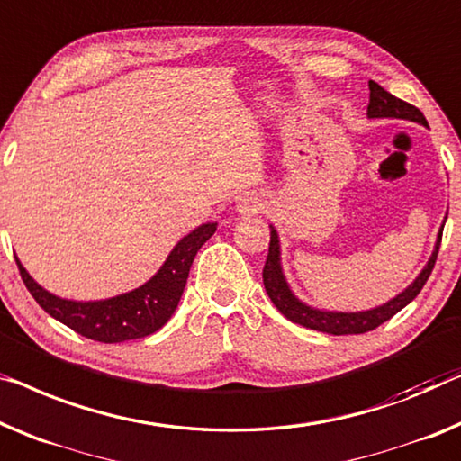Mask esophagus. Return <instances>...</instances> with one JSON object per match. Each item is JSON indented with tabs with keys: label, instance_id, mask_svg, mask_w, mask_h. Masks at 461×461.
Listing matches in <instances>:
<instances>
[{
	"label": "esophagus",
	"instance_id": "obj_1",
	"mask_svg": "<svg viewBox=\"0 0 461 461\" xmlns=\"http://www.w3.org/2000/svg\"><path fill=\"white\" fill-rule=\"evenodd\" d=\"M265 204H267V201L263 196L250 192V194H244L242 198H238L236 209H238L240 215H257V212L265 209Z\"/></svg>",
	"mask_w": 461,
	"mask_h": 461
}]
</instances>
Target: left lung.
<instances>
[{
    "label": "left lung",
    "instance_id": "left-lung-1",
    "mask_svg": "<svg viewBox=\"0 0 461 461\" xmlns=\"http://www.w3.org/2000/svg\"><path fill=\"white\" fill-rule=\"evenodd\" d=\"M368 88H370V101H368L366 115L370 120L393 118V120H408V122L422 123V126H429L427 118H424L422 112L418 107L393 97V95L384 91L383 86L376 85L375 80L368 82ZM445 221H447V217L443 219L441 230H438V233H437L435 250H432L429 263L424 265V269L418 273V277L411 281L406 290H403L402 294H397L395 298H391L389 302H384V304H381V306L368 308V311H358V312L322 311V308L308 306L306 302H302L296 294L292 292L290 284H287V279L284 275V267H281L279 233L273 228V225H269L271 242H269V254H267V263L263 269L265 290H267V294H269V298L275 304V308H277V311L284 314L285 319H290L292 322H298V325L306 327V329H314V331L331 333V335H354V333L373 331V329L383 325L384 321H389L393 314L400 312L402 308H406L410 302L414 300L418 294H420L424 284H427V279L430 277L432 267H435L438 246H441Z\"/></svg>",
    "mask_w": 461,
    "mask_h": 461
}]
</instances>
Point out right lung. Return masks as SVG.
<instances>
[{
  "mask_svg": "<svg viewBox=\"0 0 461 461\" xmlns=\"http://www.w3.org/2000/svg\"><path fill=\"white\" fill-rule=\"evenodd\" d=\"M217 223H203L184 236L165 258L153 277L147 284L120 296L78 302L66 300L47 292L34 281L16 257L18 271L31 296L39 306L53 317L64 322L72 331L85 335L88 339L101 343H122L128 339H140L159 331V329L176 312L180 298L186 287V279L201 246L215 233Z\"/></svg>",
  "mask_w": 461,
  "mask_h": 461,
  "instance_id": "add662e5",
  "label": "right lung"
}]
</instances>
